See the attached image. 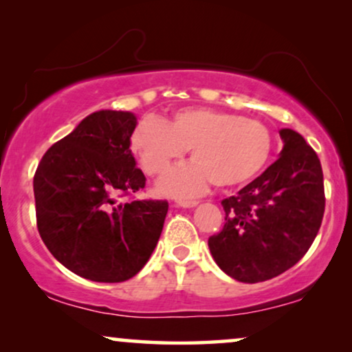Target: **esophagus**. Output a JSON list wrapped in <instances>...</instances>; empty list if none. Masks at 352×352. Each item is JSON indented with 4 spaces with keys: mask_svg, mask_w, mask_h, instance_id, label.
Segmentation results:
<instances>
[{
    "mask_svg": "<svg viewBox=\"0 0 352 352\" xmlns=\"http://www.w3.org/2000/svg\"><path fill=\"white\" fill-rule=\"evenodd\" d=\"M198 204V201H195V199H179V201H175V206L179 208H195Z\"/></svg>",
    "mask_w": 352,
    "mask_h": 352,
    "instance_id": "obj_1",
    "label": "esophagus"
}]
</instances>
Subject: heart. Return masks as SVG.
<instances>
[{
  "label": "heart",
  "instance_id": "b5f03b06",
  "mask_svg": "<svg viewBox=\"0 0 352 352\" xmlns=\"http://www.w3.org/2000/svg\"><path fill=\"white\" fill-rule=\"evenodd\" d=\"M130 144L149 175L166 172L190 149L193 161L168 170L157 182V191L191 198L201 195L211 182L229 188L252 180L268 162L273 138L256 120L190 107L177 110L167 122L146 115L133 130Z\"/></svg>",
  "mask_w": 352,
  "mask_h": 352
}]
</instances>
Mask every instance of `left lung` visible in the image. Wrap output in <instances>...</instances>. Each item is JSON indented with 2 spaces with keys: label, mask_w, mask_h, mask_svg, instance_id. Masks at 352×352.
Returning a JSON list of instances; mask_svg holds the SVG:
<instances>
[{
  "label": "left lung",
  "mask_w": 352,
  "mask_h": 352,
  "mask_svg": "<svg viewBox=\"0 0 352 352\" xmlns=\"http://www.w3.org/2000/svg\"><path fill=\"white\" fill-rule=\"evenodd\" d=\"M279 159L235 197L222 199L226 224L208 240L217 266L240 283L279 276L305 255L324 211L315 151L291 128L279 130Z\"/></svg>",
  "instance_id": "8db88e82"
}]
</instances>
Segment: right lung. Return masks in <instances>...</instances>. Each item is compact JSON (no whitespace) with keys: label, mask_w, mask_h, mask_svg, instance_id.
Returning a JSON list of instances; mask_svg holds the SVG:
<instances>
[{"label":"right lung","mask_w":352,"mask_h":352,"mask_svg":"<svg viewBox=\"0 0 352 352\" xmlns=\"http://www.w3.org/2000/svg\"><path fill=\"white\" fill-rule=\"evenodd\" d=\"M136 115L99 110L43 154L34 177L37 228L65 268L97 283H122L148 263L167 201L118 203L144 188L130 149Z\"/></svg>","instance_id":"1"}]
</instances>
